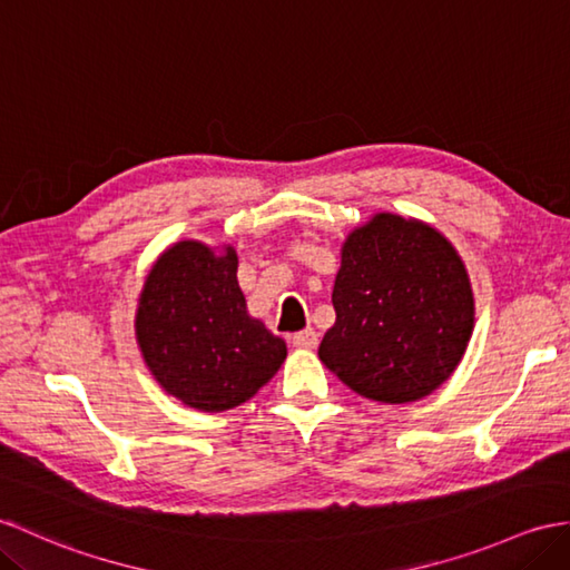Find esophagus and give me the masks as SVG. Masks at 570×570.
<instances>
[{
    "label": "esophagus",
    "instance_id": "1",
    "mask_svg": "<svg viewBox=\"0 0 570 570\" xmlns=\"http://www.w3.org/2000/svg\"><path fill=\"white\" fill-rule=\"evenodd\" d=\"M291 342H294V347L313 350V347H317V333L313 327H306V330H301V333L291 335Z\"/></svg>",
    "mask_w": 570,
    "mask_h": 570
}]
</instances>
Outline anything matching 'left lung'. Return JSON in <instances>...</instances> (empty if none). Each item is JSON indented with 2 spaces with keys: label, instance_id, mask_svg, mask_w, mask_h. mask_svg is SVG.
Here are the masks:
<instances>
[{
  "label": "left lung",
  "instance_id": "8db88e82",
  "mask_svg": "<svg viewBox=\"0 0 570 570\" xmlns=\"http://www.w3.org/2000/svg\"><path fill=\"white\" fill-rule=\"evenodd\" d=\"M321 362L364 399L413 403L452 376L473 330L464 264L434 228L379 214L342 247Z\"/></svg>",
  "mask_w": 570,
  "mask_h": 570
}]
</instances>
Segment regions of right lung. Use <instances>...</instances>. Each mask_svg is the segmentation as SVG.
Masks as SVG:
<instances>
[{"instance_id": "add662e5", "label": "right lung", "mask_w": 570, "mask_h": 570, "mask_svg": "<svg viewBox=\"0 0 570 570\" xmlns=\"http://www.w3.org/2000/svg\"><path fill=\"white\" fill-rule=\"evenodd\" d=\"M136 335L163 389L206 413L253 399L286 360V342L247 315L230 247H169L145 282Z\"/></svg>"}]
</instances>
